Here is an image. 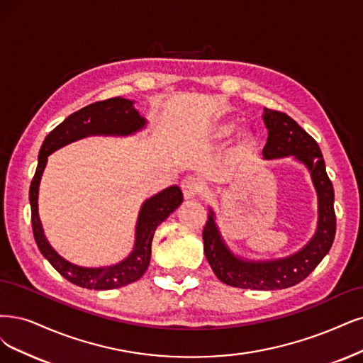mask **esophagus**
<instances>
[{
    "mask_svg": "<svg viewBox=\"0 0 363 363\" xmlns=\"http://www.w3.org/2000/svg\"><path fill=\"white\" fill-rule=\"evenodd\" d=\"M182 194L185 199H196L202 193V185H200L194 178H186L181 182Z\"/></svg>",
    "mask_w": 363,
    "mask_h": 363,
    "instance_id": "esophagus-1",
    "label": "esophagus"
}]
</instances>
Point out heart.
Returning <instances> with one entry per match:
<instances>
[{
	"instance_id": "1",
	"label": "heart",
	"mask_w": 363,
	"mask_h": 363,
	"mask_svg": "<svg viewBox=\"0 0 363 363\" xmlns=\"http://www.w3.org/2000/svg\"><path fill=\"white\" fill-rule=\"evenodd\" d=\"M233 130H235V124L224 123V121H223V123L213 124L208 130V138L213 142H220L225 138H229L230 134L233 133ZM254 143H256V136H254V133L250 131V130H242V131H239V134L235 139L233 150L236 152H245V151L251 150Z\"/></svg>"
}]
</instances>
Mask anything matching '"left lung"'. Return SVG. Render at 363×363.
<instances>
[{
    "label": "left lung",
    "mask_w": 363,
    "mask_h": 363,
    "mask_svg": "<svg viewBox=\"0 0 363 363\" xmlns=\"http://www.w3.org/2000/svg\"><path fill=\"white\" fill-rule=\"evenodd\" d=\"M263 121L267 128V142L263 147L264 160L293 157L311 174L318 200L317 230L302 250L287 257L251 260L238 256L225 244L217 224L216 212L209 208L203 229V250L213 274L221 283L239 289L279 290L299 284L329 252L337 232L333 209L335 194L326 173L323 155L310 134L289 115L266 107Z\"/></svg>",
    "instance_id": "1"
}]
</instances>
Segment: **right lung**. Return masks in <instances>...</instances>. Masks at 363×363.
Instances as JSON below:
<instances>
[{
  "instance_id": "add662e5",
  "label": "right lung",
  "mask_w": 363,
  "mask_h": 363,
  "mask_svg": "<svg viewBox=\"0 0 363 363\" xmlns=\"http://www.w3.org/2000/svg\"><path fill=\"white\" fill-rule=\"evenodd\" d=\"M147 121L134 109V101L115 97L92 103L72 113L53 128L38 152V164L30 186L31 223L35 244L43 257L70 283L89 290H112L138 281L147 269L151 260V244L158 224L163 223L182 203V191L178 185H170L163 191L146 199L136 223L134 247L128 256L116 264L101 267L77 266L61 257L45 236L38 217V186L42 181L48 157L60 147L89 136H131L143 130Z\"/></svg>"
}]
</instances>
